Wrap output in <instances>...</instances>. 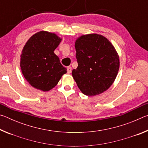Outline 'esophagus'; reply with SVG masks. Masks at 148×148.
Segmentation results:
<instances>
[{
  "label": "esophagus",
  "mask_w": 148,
  "mask_h": 148,
  "mask_svg": "<svg viewBox=\"0 0 148 148\" xmlns=\"http://www.w3.org/2000/svg\"><path fill=\"white\" fill-rule=\"evenodd\" d=\"M71 72H72V67L71 66L67 67V72H68L69 74H71Z\"/></svg>",
  "instance_id": "obj_1"
}]
</instances>
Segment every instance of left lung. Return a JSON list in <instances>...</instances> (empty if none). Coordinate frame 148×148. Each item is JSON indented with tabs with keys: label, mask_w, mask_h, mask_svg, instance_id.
I'll list each match as a JSON object with an SVG mask.
<instances>
[{
	"label": "left lung",
	"mask_w": 148,
	"mask_h": 148,
	"mask_svg": "<svg viewBox=\"0 0 148 148\" xmlns=\"http://www.w3.org/2000/svg\"><path fill=\"white\" fill-rule=\"evenodd\" d=\"M76 69L72 76L87 96L101 94L114 83L119 68V56L110 42L97 34L84 35L75 43Z\"/></svg>",
	"instance_id": "left-lung-1"
}]
</instances>
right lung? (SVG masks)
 Listing matches in <instances>:
<instances>
[{
    "instance_id": "add662e5",
    "label": "right lung",
    "mask_w": 148,
    "mask_h": 148,
    "mask_svg": "<svg viewBox=\"0 0 148 148\" xmlns=\"http://www.w3.org/2000/svg\"><path fill=\"white\" fill-rule=\"evenodd\" d=\"M61 41L56 34L40 31L31 36L24 46L20 66L25 78L34 88L49 91L66 72L54 53Z\"/></svg>"
}]
</instances>
